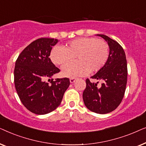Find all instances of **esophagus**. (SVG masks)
<instances>
[{
  "label": "esophagus",
  "instance_id": "34e87169",
  "mask_svg": "<svg viewBox=\"0 0 146 146\" xmlns=\"http://www.w3.org/2000/svg\"><path fill=\"white\" fill-rule=\"evenodd\" d=\"M76 78H71L70 79V83H74L76 81Z\"/></svg>",
  "mask_w": 146,
  "mask_h": 146
}]
</instances>
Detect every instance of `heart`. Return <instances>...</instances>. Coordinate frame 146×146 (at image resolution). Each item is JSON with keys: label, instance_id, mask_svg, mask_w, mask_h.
Wrapping results in <instances>:
<instances>
[{"label": "heart", "instance_id": "1", "mask_svg": "<svg viewBox=\"0 0 146 146\" xmlns=\"http://www.w3.org/2000/svg\"><path fill=\"white\" fill-rule=\"evenodd\" d=\"M78 61L64 66L62 74L75 78L94 73L102 68L109 58V46L106 42L94 37H82L69 42L64 48L56 46L50 53V59L57 65L73 60Z\"/></svg>", "mask_w": 146, "mask_h": 146}]
</instances>
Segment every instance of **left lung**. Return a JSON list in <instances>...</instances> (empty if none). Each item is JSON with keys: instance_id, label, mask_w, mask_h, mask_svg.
I'll use <instances>...</instances> for the list:
<instances>
[{"instance_id": "1", "label": "left lung", "mask_w": 146, "mask_h": 146, "mask_svg": "<svg viewBox=\"0 0 146 146\" xmlns=\"http://www.w3.org/2000/svg\"><path fill=\"white\" fill-rule=\"evenodd\" d=\"M103 38L109 46L107 62L92 78L103 82L100 87L88 78L83 92V100L86 108L93 112L104 114L116 109L122 100L127 84V61L123 48L108 36Z\"/></svg>"}]
</instances>
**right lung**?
Here are the masks:
<instances>
[{
    "label": "right lung",
    "instance_id": "add662e5",
    "mask_svg": "<svg viewBox=\"0 0 146 146\" xmlns=\"http://www.w3.org/2000/svg\"><path fill=\"white\" fill-rule=\"evenodd\" d=\"M58 42L50 38L36 40L23 50L16 61V90L23 105L36 114H46L56 109L70 86L67 78H52L60 70L49 56Z\"/></svg>",
    "mask_w": 146,
    "mask_h": 146
}]
</instances>
